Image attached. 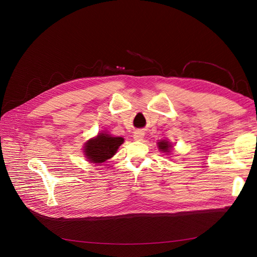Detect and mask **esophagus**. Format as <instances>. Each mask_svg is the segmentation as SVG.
<instances>
[{"mask_svg":"<svg viewBox=\"0 0 257 257\" xmlns=\"http://www.w3.org/2000/svg\"><path fill=\"white\" fill-rule=\"evenodd\" d=\"M144 136H145V134L143 133V132H136V133L134 134V141H136V142H141V141H143V138H144Z\"/></svg>","mask_w":257,"mask_h":257,"instance_id":"1","label":"esophagus"}]
</instances>
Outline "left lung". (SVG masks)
<instances>
[{
  "label": "left lung",
  "instance_id": "obj_1",
  "mask_svg": "<svg viewBox=\"0 0 257 257\" xmlns=\"http://www.w3.org/2000/svg\"><path fill=\"white\" fill-rule=\"evenodd\" d=\"M172 148V145H170L168 142L166 141H162L159 143V149L161 151H164V152H169V149Z\"/></svg>",
  "mask_w": 257,
  "mask_h": 257
}]
</instances>
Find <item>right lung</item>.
I'll use <instances>...</instances> for the list:
<instances>
[{
    "instance_id": "1",
    "label": "right lung",
    "mask_w": 257,
    "mask_h": 257,
    "mask_svg": "<svg viewBox=\"0 0 257 257\" xmlns=\"http://www.w3.org/2000/svg\"><path fill=\"white\" fill-rule=\"evenodd\" d=\"M123 142L122 137H112L109 134L100 133L85 144L84 154L91 163L99 164L112 158Z\"/></svg>"
}]
</instances>
